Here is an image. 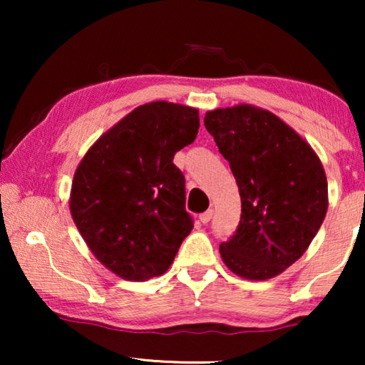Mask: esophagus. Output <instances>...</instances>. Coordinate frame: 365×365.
I'll return each instance as SVG.
<instances>
[{
  "mask_svg": "<svg viewBox=\"0 0 365 365\" xmlns=\"http://www.w3.org/2000/svg\"><path fill=\"white\" fill-rule=\"evenodd\" d=\"M212 214H214V209H207L206 212H202L201 216H199V219H201L202 224H207L212 219Z\"/></svg>",
  "mask_w": 365,
  "mask_h": 365,
  "instance_id": "34e87169",
  "label": "esophagus"
}]
</instances>
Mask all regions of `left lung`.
Listing matches in <instances>:
<instances>
[{"instance_id":"8db88e82","label":"left lung","mask_w":365,"mask_h":365,"mask_svg":"<svg viewBox=\"0 0 365 365\" xmlns=\"http://www.w3.org/2000/svg\"><path fill=\"white\" fill-rule=\"evenodd\" d=\"M204 126L241 196V221L219 247L222 261L251 281L277 276L306 252L326 217L322 164L286 123L249 104L209 111Z\"/></svg>"}]
</instances>
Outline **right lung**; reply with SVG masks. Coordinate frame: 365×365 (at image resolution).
I'll return each instance as SVG.
<instances>
[{
  "label": "right lung",
  "instance_id": "obj_1",
  "mask_svg": "<svg viewBox=\"0 0 365 365\" xmlns=\"http://www.w3.org/2000/svg\"><path fill=\"white\" fill-rule=\"evenodd\" d=\"M197 109L156 101L103 134L74 173L71 216L109 271L148 281L171 266L192 229L174 154L197 136Z\"/></svg>",
  "mask_w": 365,
  "mask_h": 365
}]
</instances>
